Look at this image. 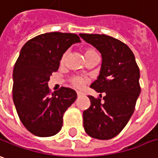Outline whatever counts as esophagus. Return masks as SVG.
<instances>
[{
    "label": "esophagus",
    "instance_id": "obj_1",
    "mask_svg": "<svg viewBox=\"0 0 158 158\" xmlns=\"http://www.w3.org/2000/svg\"><path fill=\"white\" fill-rule=\"evenodd\" d=\"M84 93L82 92H77V96L78 97H80V96H83Z\"/></svg>",
    "mask_w": 158,
    "mask_h": 158
}]
</instances>
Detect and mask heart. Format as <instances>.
Here are the masks:
<instances>
[{"mask_svg": "<svg viewBox=\"0 0 158 158\" xmlns=\"http://www.w3.org/2000/svg\"><path fill=\"white\" fill-rule=\"evenodd\" d=\"M94 53H96V52H94L93 49H86L85 52V57L88 56V55H91V54H94ZM65 58V53L62 57V61H64ZM72 84L74 86H76V87H81V86H83L84 84H85V79L80 78V77H74V78L72 79Z\"/></svg>", "mask_w": 158, "mask_h": 158, "instance_id": "b5f03b06", "label": "heart"}]
</instances>
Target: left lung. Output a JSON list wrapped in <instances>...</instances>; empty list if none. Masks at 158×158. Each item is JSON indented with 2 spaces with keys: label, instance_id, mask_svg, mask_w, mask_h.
I'll use <instances>...</instances> for the list:
<instances>
[{
  "label": "left lung",
  "instance_id": "obj_1",
  "mask_svg": "<svg viewBox=\"0 0 158 158\" xmlns=\"http://www.w3.org/2000/svg\"><path fill=\"white\" fill-rule=\"evenodd\" d=\"M79 36L101 53L99 75L91 88L105 93L103 100L88 96L91 106L83 112L84 129L93 138L110 139L124 128L134 112L141 92L139 68L132 51L118 40L105 34Z\"/></svg>",
  "mask_w": 158,
  "mask_h": 158
}]
</instances>
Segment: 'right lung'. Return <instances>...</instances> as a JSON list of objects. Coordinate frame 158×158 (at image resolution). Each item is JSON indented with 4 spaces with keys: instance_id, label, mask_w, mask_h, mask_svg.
Wrapping results in <instances>:
<instances>
[{
    "instance_id": "right-lung-1",
    "label": "right lung",
    "mask_w": 158,
    "mask_h": 158,
    "mask_svg": "<svg viewBox=\"0 0 158 158\" xmlns=\"http://www.w3.org/2000/svg\"><path fill=\"white\" fill-rule=\"evenodd\" d=\"M81 42L75 34H40L22 47L13 71V100L26 128L38 137L59 132L63 114L77 98L74 90L61 87L49 96L48 81L65 51Z\"/></svg>"
}]
</instances>
